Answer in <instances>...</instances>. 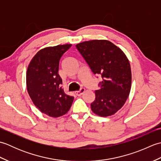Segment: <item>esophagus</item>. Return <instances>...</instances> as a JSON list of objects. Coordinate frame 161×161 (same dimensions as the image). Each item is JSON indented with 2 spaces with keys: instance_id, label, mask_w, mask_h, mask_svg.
Wrapping results in <instances>:
<instances>
[{
  "instance_id": "1",
  "label": "esophagus",
  "mask_w": 161,
  "mask_h": 161,
  "mask_svg": "<svg viewBox=\"0 0 161 161\" xmlns=\"http://www.w3.org/2000/svg\"><path fill=\"white\" fill-rule=\"evenodd\" d=\"M85 92V89L84 88H81V89L79 91H75V94H76L77 96H81V95H82Z\"/></svg>"
}]
</instances>
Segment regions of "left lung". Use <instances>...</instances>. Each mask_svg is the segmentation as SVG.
<instances>
[{"instance_id": "8db88e82", "label": "left lung", "mask_w": 161, "mask_h": 161, "mask_svg": "<svg viewBox=\"0 0 161 161\" xmlns=\"http://www.w3.org/2000/svg\"><path fill=\"white\" fill-rule=\"evenodd\" d=\"M77 49L94 74L100 75V88L95 91L91 104L94 114L107 117L114 115L125 104L131 87V70L127 57L107 40H91L78 43Z\"/></svg>"}]
</instances>
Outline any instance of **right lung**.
I'll use <instances>...</instances> for the list:
<instances>
[{
	"mask_svg": "<svg viewBox=\"0 0 161 161\" xmlns=\"http://www.w3.org/2000/svg\"><path fill=\"white\" fill-rule=\"evenodd\" d=\"M71 44L46 47L32 59L26 72L28 94L36 107L50 117L59 118L69 111L74 97L60 87L62 80L59 73V61Z\"/></svg>",
	"mask_w": 161,
	"mask_h": 161,
	"instance_id": "1",
	"label": "right lung"
}]
</instances>
